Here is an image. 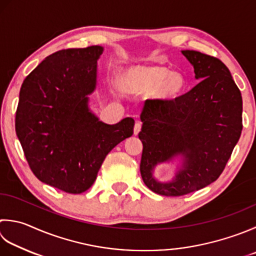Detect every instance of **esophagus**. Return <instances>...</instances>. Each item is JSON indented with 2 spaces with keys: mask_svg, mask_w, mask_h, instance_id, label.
I'll use <instances>...</instances> for the list:
<instances>
[{
  "mask_svg": "<svg viewBox=\"0 0 256 256\" xmlns=\"http://www.w3.org/2000/svg\"><path fill=\"white\" fill-rule=\"evenodd\" d=\"M141 128H142V124L141 123H140V122L135 123V125H134V134L138 135L140 133V131H141Z\"/></svg>",
  "mask_w": 256,
  "mask_h": 256,
  "instance_id": "34e87169",
  "label": "esophagus"
}]
</instances>
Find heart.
<instances>
[{
    "label": "heart",
    "mask_w": 256,
    "mask_h": 256,
    "mask_svg": "<svg viewBox=\"0 0 256 256\" xmlns=\"http://www.w3.org/2000/svg\"><path fill=\"white\" fill-rule=\"evenodd\" d=\"M118 86L128 94L154 92L162 101H172L181 95L186 85L184 75L171 71L161 64L134 65L125 68L118 76Z\"/></svg>",
    "instance_id": "heart-1"
}]
</instances>
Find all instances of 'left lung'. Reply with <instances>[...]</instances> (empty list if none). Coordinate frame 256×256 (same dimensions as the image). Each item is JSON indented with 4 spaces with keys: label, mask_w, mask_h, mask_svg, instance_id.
Masks as SVG:
<instances>
[{
    "label": "left lung",
    "mask_w": 256,
    "mask_h": 256,
    "mask_svg": "<svg viewBox=\"0 0 256 256\" xmlns=\"http://www.w3.org/2000/svg\"><path fill=\"white\" fill-rule=\"evenodd\" d=\"M193 65V88L172 101L148 100L141 113L143 143L140 171L145 185L164 196H182L216 181L241 136L242 95L221 60L198 51H182ZM184 156L170 184L152 176L155 164Z\"/></svg>",
    "instance_id": "obj_1"
}]
</instances>
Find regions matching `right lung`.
Segmentation results:
<instances>
[{
	"mask_svg": "<svg viewBox=\"0 0 256 256\" xmlns=\"http://www.w3.org/2000/svg\"><path fill=\"white\" fill-rule=\"evenodd\" d=\"M103 48L61 50L30 73L20 90L15 131L40 181L70 194L92 186L116 145L132 136L134 120L105 124L88 108Z\"/></svg>",
	"mask_w": 256,
	"mask_h": 256,
	"instance_id": "add662e5",
	"label": "right lung"
}]
</instances>
